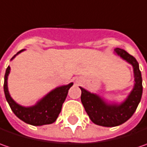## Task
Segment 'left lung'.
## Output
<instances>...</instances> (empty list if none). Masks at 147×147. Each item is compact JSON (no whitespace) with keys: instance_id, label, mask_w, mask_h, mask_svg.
<instances>
[{"instance_id":"1","label":"left lung","mask_w":147,"mask_h":147,"mask_svg":"<svg viewBox=\"0 0 147 147\" xmlns=\"http://www.w3.org/2000/svg\"><path fill=\"white\" fill-rule=\"evenodd\" d=\"M115 53L133 66L134 85L126 98L120 103L108 101L98 94L79 87L81 101L90 119L103 127H115L128 120L137 110L142 95V78L137 59L123 49L115 48Z\"/></svg>"}]
</instances>
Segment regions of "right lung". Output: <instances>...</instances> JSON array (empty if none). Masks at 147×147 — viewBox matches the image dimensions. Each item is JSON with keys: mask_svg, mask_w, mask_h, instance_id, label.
I'll use <instances>...</instances> for the list:
<instances>
[{"mask_svg": "<svg viewBox=\"0 0 147 147\" xmlns=\"http://www.w3.org/2000/svg\"><path fill=\"white\" fill-rule=\"evenodd\" d=\"M24 51H25V49L21 50L14 55L10 60L14 59L16 55ZM9 73L10 67L8 66L5 74L4 92L5 99L14 115L22 121L33 126H42L53 123L58 118L61 111L62 105L67 97L68 92L74 83L70 82L67 85L57 87L40 99L35 105L31 106H24L18 104L9 92L8 76Z\"/></svg>", "mask_w": 147, "mask_h": 147, "instance_id": "add662e5", "label": "right lung"}]
</instances>
